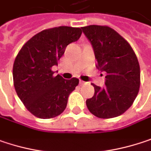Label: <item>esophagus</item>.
Listing matches in <instances>:
<instances>
[{
  "mask_svg": "<svg viewBox=\"0 0 151 151\" xmlns=\"http://www.w3.org/2000/svg\"><path fill=\"white\" fill-rule=\"evenodd\" d=\"M79 83H80V85H84V84H85L86 82H85V81H81V80H80V81H79Z\"/></svg>",
  "mask_w": 151,
  "mask_h": 151,
  "instance_id": "1",
  "label": "esophagus"
}]
</instances>
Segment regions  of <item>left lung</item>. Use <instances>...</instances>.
Segmentation results:
<instances>
[{
	"mask_svg": "<svg viewBox=\"0 0 151 151\" xmlns=\"http://www.w3.org/2000/svg\"><path fill=\"white\" fill-rule=\"evenodd\" d=\"M91 43L97 69L106 73L105 87L94 88L86 101L89 112L101 119L124 113L134 101L140 87V67L129 43L116 31L105 26L81 27Z\"/></svg>",
	"mask_w": 151,
	"mask_h": 151,
	"instance_id": "1",
	"label": "left lung"
}]
</instances>
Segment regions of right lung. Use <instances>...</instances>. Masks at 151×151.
Masks as SVG:
<instances>
[{
  "label": "right lung",
  "instance_id": "1",
  "mask_svg": "<svg viewBox=\"0 0 151 151\" xmlns=\"http://www.w3.org/2000/svg\"><path fill=\"white\" fill-rule=\"evenodd\" d=\"M81 35L78 27H58L44 30L22 46L13 68L14 85L27 109L39 119H51L63 113L70 93L79 80L53 76L65 48Z\"/></svg>",
  "mask_w": 151,
  "mask_h": 151
}]
</instances>
